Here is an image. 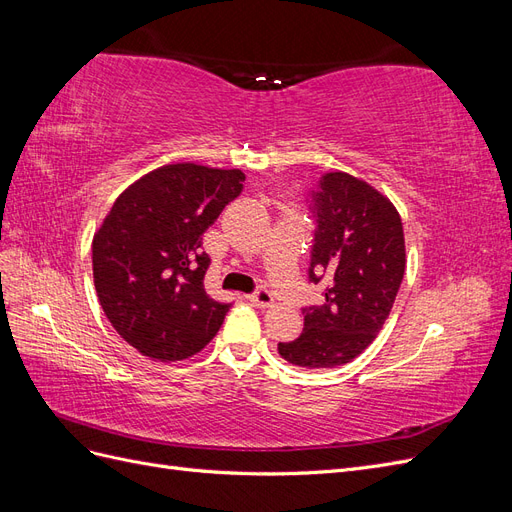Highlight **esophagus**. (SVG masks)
<instances>
[{
	"label": "esophagus",
	"mask_w": 512,
	"mask_h": 512,
	"mask_svg": "<svg viewBox=\"0 0 512 512\" xmlns=\"http://www.w3.org/2000/svg\"><path fill=\"white\" fill-rule=\"evenodd\" d=\"M247 299H250L256 307H271L273 305V294L267 288H258Z\"/></svg>",
	"instance_id": "esophagus-1"
}]
</instances>
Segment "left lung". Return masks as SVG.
<instances>
[{
	"label": "left lung",
	"mask_w": 512,
	"mask_h": 512,
	"mask_svg": "<svg viewBox=\"0 0 512 512\" xmlns=\"http://www.w3.org/2000/svg\"><path fill=\"white\" fill-rule=\"evenodd\" d=\"M316 218L309 282L324 303L303 307V333L277 352L305 369L346 365L380 333L406 271L404 226L393 203L363 179L327 173L312 190Z\"/></svg>",
	"instance_id": "8db88e82"
}]
</instances>
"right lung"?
<instances>
[{
  "label": "right lung",
  "mask_w": 512,
  "mask_h": 512,
  "mask_svg": "<svg viewBox=\"0 0 512 512\" xmlns=\"http://www.w3.org/2000/svg\"><path fill=\"white\" fill-rule=\"evenodd\" d=\"M239 168L168 164L121 192L94 235V284L108 322L162 363L203 350L230 303L211 299L203 232L243 190Z\"/></svg>",
  "instance_id": "add662e5"
}]
</instances>
